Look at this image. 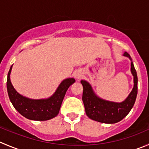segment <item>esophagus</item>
<instances>
[{"mask_svg": "<svg viewBox=\"0 0 149 149\" xmlns=\"http://www.w3.org/2000/svg\"><path fill=\"white\" fill-rule=\"evenodd\" d=\"M73 74H74L75 78H76V79H77L78 80H79V79H80L81 77V76H82L81 72L80 70H76V71L74 72V73H73Z\"/></svg>", "mask_w": 149, "mask_h": 149, "instance_id": "obj_1", "label": "esophagus"}]
</instances>
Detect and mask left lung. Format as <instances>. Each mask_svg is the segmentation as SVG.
I'll return each mask as SVG.
<instances>
[{
    "mask_svg": "<svg viewBox=\"0 0 149 149\" xmlns=\"http://www.w3.org/2000/svg\"><path fill=\"white\" fill-rule=\"evenodd\" d=\"M123 56L128 57L131 61L130 70L133 76L134 86L127 97L122 102L102 99L95 94L89 82L81 81L84 89L82 100L86 116L89 119L101 123L114 124L122 120L133 107L138 94V76L130 55L125 52Z\"/></svg>",
    "mask_w": 149,
    "mask_h": 149,
    "instance_id": "obj_1",
    "label": "left lung"
}]
</instances>
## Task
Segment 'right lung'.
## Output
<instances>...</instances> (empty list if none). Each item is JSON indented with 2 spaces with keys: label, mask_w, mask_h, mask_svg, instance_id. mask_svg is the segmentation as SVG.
<instances>
[{
  "label": "right lung",
  "mask_w": 149,
  "mask_h": 149,
  "mask_svg": "<svg viewBox=\"0 0 149 149\" xmlns=\"http://www.w3.org/2000/svg\"><path fill=\"white\" fill-rule=\"evenodd\" d=\"M12 66L7 76V91L9 99L15 109L30 120L47 121L57 116L68 89L76 80L68 78L62 81L54 93L45 99H31L20 95L14 88L10 79Z\"/></svg>",
  "instance_id": "add662e5"
}]
</instances>
